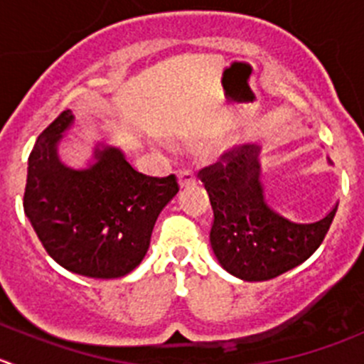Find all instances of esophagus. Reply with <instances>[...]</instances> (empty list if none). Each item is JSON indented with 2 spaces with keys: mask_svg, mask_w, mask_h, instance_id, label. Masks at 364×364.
<instances>
[{
  "mask_svg": "<svg viewBox=\"0 0 364 364\" xmlns=\"http://www.w3.org/2000/svg\"><path fill=\"white\" fill-rule=\"evenodd\" d=\"M178 181H179V186H181V188H186V186L196 185L197 178H196V174H193V171L185 168V171H181L178 174Z\"/></svg>",
  "mask_w": 364,
  "mask_h": 364,
  "instance_id": "esophagus-1",
  "label": "esophagus"
}]
</instances>
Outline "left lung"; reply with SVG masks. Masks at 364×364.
I'll list each match as a JSON object with an SVG mask.
<instances>
[{
	"instance_id": "1",
	"label": "left lung",
	"mask_w": 364,
	"mask_h": 364,
	"mask_svg": "<svg viewBox=\"0 0 364 364\" xmlns=\"http://www.w3.org/2000/svg\"><path fill=\"white\" fill-rule=\"evenodd\" d=\"M259 147H231L199 178L210 196L211 249L218 263L243 281H268L304 263L320 247L338 204L318 222L297 224L264 200Z\"/></svg>"
}]
</instances>
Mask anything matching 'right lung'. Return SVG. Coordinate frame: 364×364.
<instances>
[{
	"instance_id": "right-lung-1",
	"label": "right lung",
	"mask_w": 364,
	"mask_h": 364,
	"mask_svg": "<svg viewBox=\"0 0 364 364\" xmlns=\"http://www.w3.org/2000/svg\"><path fill=\"white\" fill-rule=\"evenodd\" d=\"M73 121V112H62L38 135L28 158L24 213L56 263L115 279L144 259L158 215L179 192L178 179L136 172L119 147L101 144L87 168L67 167L58 142Z\"/></svg>"
}]
</instances>
